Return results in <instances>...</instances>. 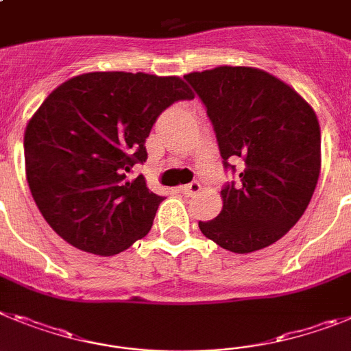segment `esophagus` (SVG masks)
Wrapping results in <instances>:
<instances>
[{"label": "esophagus", "mask_w": 351, "mask_h": 351, "mask_svg": "<svg viewBox=\"0 0 351 351\" xmlns=\"http://www.w3.org/2000/svg\"><path fill=\"white\" fill-rule=\"evenodd\" d=\"M181 191H182V193H184V195H188V197L197 195V193H199V191H200V184L197 181H193V182H190V184H184V186L181 188Z\"/></svg>", "instance_id": "1"}]
</instances>
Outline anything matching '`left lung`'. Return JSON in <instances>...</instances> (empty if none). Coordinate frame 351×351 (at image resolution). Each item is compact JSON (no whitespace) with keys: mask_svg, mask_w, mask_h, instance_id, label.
Segmentation results:
<instances>
[{"mask_svg":"<svg viewBox=\"0 0 351 351\" xmlns=\"http://www.w3.org/2000/svg\"><path fill=\"white\" fill-rule=\"evenodd\" d=\"M208 110L223 167L241 160L238 184L221 190L217 218L199 221L206 238L234 254L269 247L300 220L318 184V117L295 88L254 67L184 76Z\"/></svg>","mask_w":351,"mask_h":351,"instance_id":"1","label":"left lung"}]
</instances>
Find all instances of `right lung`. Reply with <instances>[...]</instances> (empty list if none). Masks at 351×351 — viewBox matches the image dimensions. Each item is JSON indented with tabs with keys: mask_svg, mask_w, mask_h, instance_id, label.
Returning a JSON list of instances; mask_svg holds the SVG:
<instances>
[{
	"mask_svg": "<svg viewBox=\"0 0 351 351\" xmlns=\"http://www.w3.org/2000/svg\"><path fill=\"white\" fill-rule=\"evenodd\" d=\"M182 99L193 94L181 77L143 73L82 74L47 95L26 125V179L60 238L115 256L151 230L163 197L130 172L156 119Z\"/></svg>",
	"mask_w": 351,
	"mask_h": 351,
	"instance_id": "right-lung-1",
	"label": "right lung"
}]
</instances>
